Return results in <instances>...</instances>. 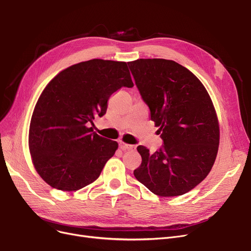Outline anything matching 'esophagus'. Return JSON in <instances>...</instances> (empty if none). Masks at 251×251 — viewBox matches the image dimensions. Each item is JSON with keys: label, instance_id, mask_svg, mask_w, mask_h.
<instances>
[{"label": "esophagus", "instance_id": "obj_1", "mask_svg": "<svg viewBox=\"0 0 251 251\" xmlns=\"http://www.w3.org/2000/svg\"><path fill=\"white\" fill-rule=\"evenodd\" d=\"M120 148L123 151H133L135 150V146H131V144H127L124 142H120Z\"/></svg>", "mask_w": 251, "mask_h": 251}]
</instances>
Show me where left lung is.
Masks as SVG:
<instances>
[{"label": "left lung", "mask_w": 251, "mask_h": 251, "mask_svg": "<svg viewBox=\"0 0 251 251\" xmlns=\"http://www.w3.org/2000/svg\"><path fill=\"white\" fill-rule=\"evenodd\" d=\"M128 66L164 141L153 153L137 147L142 161L133 174L156 195H182L216 160L220 129L213 101L200 79L175 61L138 59Z\"/></svg>", "instance_id": "1"}]
</instances>
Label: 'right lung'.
Wrapping results in <instances>:
<instances>
[{"label":"right lung","mask_w":251,"mask_h":251,"mask_svg":"<svg viewBox=\"0 0 251 251\" xmlns=\"http://www.w3.org/2000/svg\"><path fill=\"white\" fill-rule=\"evenodd\" d=\"M127 63L94 59L70 66L46 86L29 126L28 144L36 172L50 186L76 191L96 181L118 143L95 133L121 87H132Z\"/></svg>","instance_id":"obj_1"}]
</instances>
